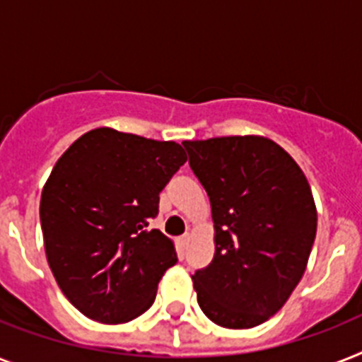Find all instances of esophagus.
<instances>
[{"label": "esophagus", "mask_w": 362, "mask_h": 362, "mask_svg": "<svg viewBox=\"0 0 362 362\" xmlns=\"http://www.w3.org/2000/svg\"><path fill=\"white\" fill-rule=\"evenodd\" d=\"M178 242H180L182 247H186L187 243H189V234H184V236H180V240H178Z\"/></svg>", "instance_id": "esophagus-1"}]
</instances>
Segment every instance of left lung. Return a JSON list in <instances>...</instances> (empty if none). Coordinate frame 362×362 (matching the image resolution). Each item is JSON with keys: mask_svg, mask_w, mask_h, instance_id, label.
I'll return each instance as SVG.
<instances>
[{"mask_svg": "<svg viewBox=\"0 0 362 362\" xmlns=\"http://www.w3.org/2000/svg\"><path fill=\"white\" fill-rule=\"evenodd\" d=\"M211 204L214 260L193 275L214 324L257 327L298 286L316 238L313 191L284 148L258 135L184 141Z\"/></svg>", "mask_w": 362, "mask_h": 362, "instance_id": "8db88e82", "label": "left lung"}]
</instances>
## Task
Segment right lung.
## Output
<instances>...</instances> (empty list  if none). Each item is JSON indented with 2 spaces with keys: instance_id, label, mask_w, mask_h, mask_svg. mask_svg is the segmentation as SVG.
Returning a JSON list of instances; mask_svg holds the SVG:
<instances>
[{
  "instance_id": "1",
  "label": "right lung",
  "mask_w": 362,
  "mask_h": 362,
  "mask_svg": "<svg viewBox=\"0 0 362 362\" xmlns=\"http://www.w3.org/2000/svg\"><path fill=\"white\" fill-rule=\"evenodd\" d=\"M187 156L178 143L96 128L55 163L40 197L44 249L70 303L100 324H124L152 307L178 262L158 228L160 193Z\"/></svg>"
}]
</instances>
